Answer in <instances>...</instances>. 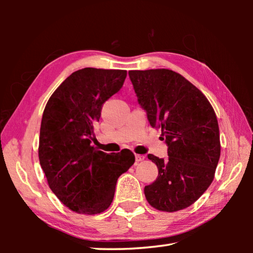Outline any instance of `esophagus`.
<instances>
[{
  "label": "esophagus",
  "mask_w": 253,
  "mask_h": 253,
  "mask_svg": "<svg viewBox=\"0 0 253 253\" xmlns=\"http://www.w3.org/2000/svg\"><path fill=\"white\" fill-rule=\"evenodd\" d=\"M135 160H136L137 163H138V162H143V161L145 160V156H144V155H138V154H136V155H135Z\"/></svg>",
  "instance_id": "1"
}]
</instances>
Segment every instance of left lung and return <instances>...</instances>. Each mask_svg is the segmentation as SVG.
Listing matches in <instances>:
<instances>
[{
    "instance_id": "8db88e82",
    "label": "left lung",
    "mask_w": 253,
    "mask_h": 253,
    "mask_svg": "<svg viewBox=\"0 0 253 253\" xmlns=\"http://www.w3.org/2000/svg\"><path fill=\"white\" fill-rule=\"evenodd\" d=\"M128 75L149 124L162 130L169 146L165 161L148 154L158 176L144 188L147 202L163 212L186 209L215 174L221 154L216 115L203 92L177 72L130 70Z\"/></svg>"
}]
</instances>
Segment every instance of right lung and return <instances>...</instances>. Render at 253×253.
Masks as SVG:
<instances>
[{
    "instance_id": "add662e5",
    "label": "right lung",
    "mask_w": 253,
    "mask_h": 253,
    "mask_svg": "<svg viewBox=\"0 0 253 253\" xmlns=\"http://www.w3.org/2000/svg\"><path fill=\"white\" fill-rule=\"evenodd\" d=\"M126 70L84 68L55 89L42 115L39 161L51 191L79 214H99L114 200L118 177L134 164L129 149L92 146L102 105L121 90Z\"/></svg>"
}]
</instances>
